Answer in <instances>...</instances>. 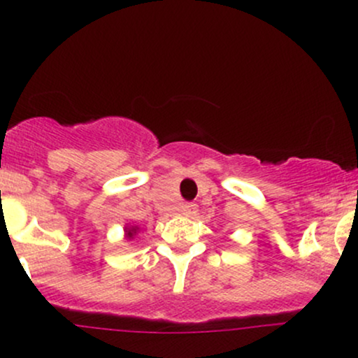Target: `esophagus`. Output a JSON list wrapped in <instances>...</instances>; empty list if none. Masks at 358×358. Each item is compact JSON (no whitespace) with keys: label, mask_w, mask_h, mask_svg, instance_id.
<instances>
[{"label":"esophagus","mask_w":358,"mask_h":358,"mask_svg":"<svg viewBox=\"0 0 358 358\" xmlns=\"http://www.w3.org/2000/svg\"><path fill=\"white\" fill-rule=\"evenodd\" d=\"M180 212H182L183 215H187V217L195 215V213H196V205L192 203V202H185V203L180 205Z\"/></svg>","instance_id":"esophagus-1"}]
</instances>
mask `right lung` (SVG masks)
<instances>
[{"mask_svg": "<svg viewBox=\"0 0 358 358\" xmlns=\"http://www.w3.org/2000/svg\"><path fill=\"white\" fill-rule=\"evenodd\" d=\"M134 234H136V229H129V231H127V237H129V239H131V237H133Z\"/></svg>", "mask_w": 358, "mask_h": 358, "instance_id": "1", "label": "right lung"}]
</instances>
